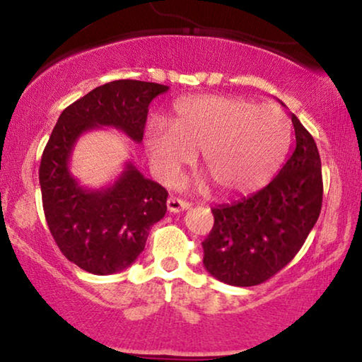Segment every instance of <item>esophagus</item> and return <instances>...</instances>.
Returning <instances> with one entry per match:
<instances>
[{"mask_svg":"<svg viewBox=\"0 0 362 362\" xmlns=\"http://www.w3.org/2000/svg\"><path fill=\"white\" fill-rule=\"evenodd\" d=\"M166 206H168V211L170 212H181V211H186V209H189V202H186V201H182V199H180V197H168V201H166Z\"/></svg>","mask_w":362,"mask_h":362,"instance_id":"obj_1","label":"esophagus"}]
</instances>
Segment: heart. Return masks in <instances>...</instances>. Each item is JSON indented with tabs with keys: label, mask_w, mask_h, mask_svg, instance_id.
I'll return each mask as SVG.
<instances>
[{
	"label": "heart",
	"mask_w": 362,
	"mask_h": 362,
	"mask_svg": "<svg viewBox=\"0 0 362 362\" xmlns=\"http://www.w3.org/2000/svg\"><path fill=\"white\" fill-rule=\"evenodd\" d=\"M291 125L276 105L232 95H199L176 103L175 123L148 122L145 145L155 175L170 185L202 153V168L222 194L264 187L284 163Z\"/></svg>",
	"instance_id": "obj_1"
}]
</instances>
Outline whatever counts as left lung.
<instances>
[{
  "label": "left lung",
  "mask_w": 362,
  "mask_h": 362,
  "mask_svg": "<svg viewBox=\"0 0 362 362\" xmlns=\"http://www.w3.org/2000/svg\"><path fill=\"white\" fill-rule=\"evenodd\" d=\"M295 150L264 189L212 207L214 226L202 242L204 267L234 286L264 284L293 260L318 221L323 176L318 148L291 113Z\"/></svg>",
  "instance_id": "8db88e82"
}]
</instances>
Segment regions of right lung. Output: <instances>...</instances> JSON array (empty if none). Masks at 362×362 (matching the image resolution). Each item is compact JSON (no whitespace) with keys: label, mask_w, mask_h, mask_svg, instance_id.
<instances>
[{"label":"right lung","mask_w":362,"mask_h":362,"mask_svg":"<svg viewBox=\"0 0 362 362\" xmlns=\"http://www.w3.org/2000/svg\"><path fill=\"white\" fill-rule=\"evenodd\" d=\"M168 88L132 78L103 83L61 113L44 148L39 185L49 230L66 259L88 274H115L138 259L151 226L166 214L168 191L132 163L112 186L86 189L69 171L72 148L97 127L118 128L140 143L148 107Z\"/></svg>","instance_id":"obj_1"}]
</instances>
